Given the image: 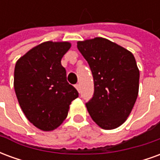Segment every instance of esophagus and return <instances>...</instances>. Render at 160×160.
Returning <instances> with one entry per match:
<instances>
[{"mask_svg":"<svg viewBox=\"0 0 160 160\" xmlns=\"http://www.w3.org/2000/svg\"><path fill=\"white\" fill-rule=\"evenodd\" d=\"M74 87H75V88H76L78 92H80V85H79V84H76Z\"/></svg>","mask_w":160,"mask_h":160,"instance_id":"esophagus-1","label":"esophagus"}]
</instances>
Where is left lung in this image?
<instances>
[{
    "mask_svg": "<svg viewBox=\"0 0 160 160\" xmlns=\"http://www.w3.org/2000/svg\"><path fill=\"white\" fill-rule=\"evenodd\" d=\"M90 66L93 97L86 104L92 119L104 129L117 128L132 111L139 92L140 71L134 55L104 38L77 42Z\"/></svg>",
    "mask_w": 160,
    "mask_h": 160,
    "instance_id": "8db88e82",
    "label": "left lung"
}]
</instances>
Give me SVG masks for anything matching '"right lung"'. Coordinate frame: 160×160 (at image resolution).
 Masks as SVG:
<instances>
[{"label":"right lung","instance_id":"add662e5","mask_svg":"<svg viewBox=\"0 0 160 160\" xmlns=\"http://www.w3.org/2000/svg\"><path fill=\"white\" fill-rule=\"evenodd\" d=\"M70 47L69 42H43L15 64L13 87L19 105L30 122L42 131L59 127L79 97L61 63Z\"/></svg>","mask_w":160,"mask_h":160}]
</instances>
